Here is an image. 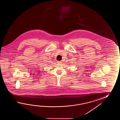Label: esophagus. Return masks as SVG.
<instances>
[{
    "instance_id": "esophagus-1",
    "label": "esophagus",
    "mask_w": 120,
    "mask_h": 120,
    "mask_svg": "<svg viewBox=\"0 0 120 120\" xmlns=\"http://www.w3.org/2000/svg\"><path fill=\"white\" fill-rule=\"evenodd\" d=\"M57 64H62V62H61V61H57Z\"/></svg>"
}]
</instances>
